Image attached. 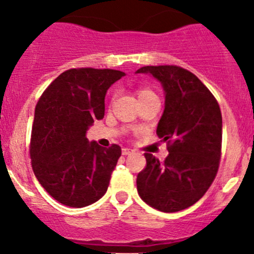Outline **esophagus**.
Listing matches in <instances>:
<instances>
[{
	"mask_svg": "<svg viewBox=\"0 0 254 254\" xmlns=\"http://www.w3.org/2000/svg\"><path fill=\"white\" fill-rule=\"evenodd\" d=\"M123 155H130V154H132V150L131 149H127V148H124L123 149Z\"/></svg>",
	"mask_w": 254,
	"mask_h": 254,
	"instance_id": "1",
	"label": "esophagus"
}]
</instances>
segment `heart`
Masks as SVG:
<instances>
[{
    "label": "heart",
    "instance_id": "b5f03b06",
    "mask_svg": "<svg viewBox=\"0 0 254 254\" xmlns=\"http://www.w3.org/2000/svg\"><path fill=\"white\" fill-rule=\"evenodd\" d=\"M146 96H155V94H154L153 91H150V90L148 89H140L138 91V98L141 99V98H146Z\"/></svg>",
    "mask_w": 254,
    "mask_h": 254
}]
</instances>
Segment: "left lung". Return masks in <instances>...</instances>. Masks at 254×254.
<instances>
[{"mask_svg":"<svg viewBox=\"0 0 254 254\" xmlns=\"http://www.w3.org/2000/svg\"><path fill=\"white\" fill-rule=\"evenodd\" d=\"M164 90V111L156 134L168 141L169 155L160 163L145 154L146 168L136 188L146 204L165 213L190 207L204 195L218 172L222 149L219 105L190 71L173 65L144 66Z\"/></svg>","mask_w":254,"mask_h":254,"instance_id":"left-lung-1","label":"left lung"}]
</instances>
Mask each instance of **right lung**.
<instances>
[{
	"label": "right lung",
	"mask_w": 254,
	"mask_h": 254,
	"mask_svg": "<svg viewBox=\"0 0 254 254\" xmlns=\"http://www.w3.org/2000/svg\"><path fill=\"white\" fill-rule=\"evenodd\" d=\"M123 76L125 72L111 68H71L50 84L37 103L32 169L45 190L67 207H86L108 190L122 148H101L87 140L86 131L104 118L106 91Z\"/></svg>",
	"instance_id": "add662e5"
}]
</instances>
